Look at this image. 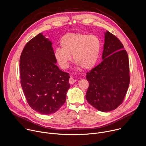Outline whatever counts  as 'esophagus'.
I'll use <instances>...</instances> for the list:
<instances>
[{
    "instance_id": "1",
    "label": "esophagus",
    "mask_w": 146,
    "mask_h": 146,
    "mask_svg": "<svg viewBox=\"0 0 146 146\" xmlns=\"http://www.w3.org/2000/svg\"><path fill=\"white\" fill-rule=\"evenodd\" d=\"M76 82V80L74 79V78H73L72 77H70L69 78V84H74Z\"/></svg>"
}]
</instances>
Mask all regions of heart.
Masks as SVG:
<instances>
[{"label": "heart", "mask_w": 146, "mask_h": 146, "mask_svg": "<svg viewBox=\"0 0 146 146\" xmlns=\"http://www.w3.org/2000/svg\"><path fill=\"white\" fill-rule=\"evenodd\" d=\"M60 46L61 48L55 50L54 57L63 69L69 66L72 55L74 62L81 68L91 69L98 61L100 51L98 37L82 33L64 35L60 40Z\"/></svg>", "instance_id": "heart-1"}]
</instances>
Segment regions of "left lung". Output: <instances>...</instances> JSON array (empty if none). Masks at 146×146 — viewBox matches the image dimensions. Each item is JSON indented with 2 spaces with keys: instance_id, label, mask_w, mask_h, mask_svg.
I'll use <instances>...</instances> for the list:
<instances>
[{
  "instance_id": "1",
  "label": "left lung",
  "mask_w": 146,
  "mask_h": 146,
  "mask_svg": "<svg viewBox=\"0 0 146 146\" xmlns=\"http://www.w3.org/2000/svg\"><path fill=\"white\" fill-rule=\"evenodd\" d=\"M102 59L86 73L89 87L85 97L97 110L109 112L123 103L130 82L127 53L121 41L109 31L105 33Z\"/></svg>"
}]
</instances>
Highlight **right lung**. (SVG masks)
<instances>
[{
  "instance_id": "right-lung-1",
  "label": "right lung",
  "mask_w": 146,
  "mask_h": 146,
  "mask_svg": "<svg viewBox=\"0 0 146 146\" xmlns=\"http://www.w3.org/2000/svg\"><path fill=\"white\" fill-rule=\"evenodd\" d=\"M19 61L21 84L30 107L43 115L55 113L66 101L70 76L56 65L52 43L38 34L25 46Z\"/></svg>"
}]
</instances>
